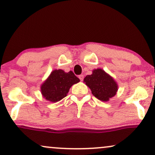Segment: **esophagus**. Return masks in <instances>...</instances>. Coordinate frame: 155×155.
<instances>
[{"label": "esophagus", "mask_w": 155, "mask_h": 155, "mask_svg": "<svg viewBox=\"0 0 155 155\" xmlns=\"http://www.w3.org/2000/svg\"><path fill=\"white\" fill-rule=\"evenodd\" d=\"M78 78H79L80 81H83V80H84V75H80L79 76H78Z\"/></svg>", "instance_id": "34e87169"}]
</instances>
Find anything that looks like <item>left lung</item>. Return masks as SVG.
I'll return each mask as SVG.
<instances>
[{
	"mask_svg": "<svg viewBox=\"0 0 155 155\" xmlns=\"http://www.w3.org/2000/svg\"><path fill=\"white\" fill-rule=\"evenodd\" d=\"M84 82L91 90L93 95L102 101H107L113 97L117 91V84L109 75L98 68L91 75H87Z\"/></svg>",
	"mask_w": 155,
	"mask_h": 155,
	"instance_id": "1",
	"label": "left lung"
}]
</instances>
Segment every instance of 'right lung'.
Listing matches in <instances>:
<instances>
[{"label":"right lung","instance_id":"right-lung-1","mask_svg":"<svg viewBox=\"0 0 155 155\" xmlns=\"http://www.w3.org/2000/svg\"><path fill=\"white\" fill-rule=\"evenodd\" d=\"M80 82L72 71L65 73L62 70L52 71L41 86L42 96L51 102H57L66 97L70 87Z\"/></svg>","mask_w":155,"mask_h":155}]
</instances>
